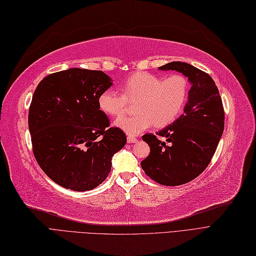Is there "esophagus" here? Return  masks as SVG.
<instances>
[{
  "label": "esophagus",
  "mask_w": 256,
  "mask_h": 256,
  "mask_svg": "<svg viewBox=\"0 0 256 256\" xmlns=\"http://www.w3.org/2000/svg\"><path fill=\"white\" fill-rule=\"evenodd\" d=\"M137 142V138L133 137V136H128V142L132 144V142Z\"/></svg>",
  "instance_id": "esophagus-1"
}]
</instances>
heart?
I'll return each mask as SVG.
<instances>
[{"label":"heart","mask_w":256,"mask_h":256,"mask_svg":"<svg viewBox=\"0 0 256 256\" xmlns=\"http://www.w3.org/2000/svg\"><path fill=\"white\" fill-rule=\"evenodd\" d=\"M122 94L106 89L98 96L100 110L108 116H120L128 101L135 102L133 116H122L114 126L130 136H136L152 126H167L183 112L189 94V80L183 74L164 78L148 72H137L121 86Z\"/></svg>","instance_id":"obj_1"}]
</instances>
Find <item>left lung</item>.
I'll return each mask as SVG.
<instances>
[{
    "mask_svg": "<svg viewBox=\"0 0 256 256\" xmlns=\"http://www.w3.org/2000/svg\"><path fill=\"white\" fill-rule=\"evenodd\" d=\"M160 70H176L192 85L184 112L170 126L142 140L150 154L142 162L146 174L164 186L190 182L208 166L224 128V110L219 90L208 73L194 66L172 62ZM166 136L169 145L157 137Z\"/></svg>",
    "mask_w": 256,
    "mask_h": 256,
    "instance_id": "left-lung-1",
    "label": "left lung"
}]
</instances>
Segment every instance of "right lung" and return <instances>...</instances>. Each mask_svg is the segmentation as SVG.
<instances>
[{"label":"right lung","instance_id":"1","mask_svg":"<svg viewBox=\"0 0 256 256\" xmlns=\"http://www.w3.org/2000/svg\"><path fill=\"white\" fill-rule=\"evenodd\" d=\"M112 85L102 71L71 68L38 84L28 110L32 153L53 182L74 192L98 187L112 158L126 144L124 132L110 128L98 96Z\"/></svg>","mask_w":256,"mask_h":256}]
</instances>
